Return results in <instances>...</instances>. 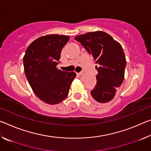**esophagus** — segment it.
Listing matches in <instances>:
<instances>
[{"label": "esophagus", "instance_id": "esophagus-1", "mask_svg": "<svg viewBox=\"0 0 151 151\" xmlns=\"http://www.w3.org/2000/svg\"><path fill=\"white\" fill-rule=\"evenodd\" d=\"M83 74V72H80V73H76V75H78V76H81V75H82Z\"/></svg>", "mask_w": 151, "mask_h": 151}]
</instances>
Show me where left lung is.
Returning a JSON list of instances; mask_svg holds the SVG:
<instances>
[{
	"mask_svg": "<svg viewBox=\"0 0 151 151\" xmlns=\"http://www.w3.org/2000/svg\"><path fill=\"white\" fill-rule=\"evenodd\" d=\"M75 40L92 55L97 64V83L91 95L99 103L110 101L124 81L126 60L122 47L111 35L101 31L78 35Z\"/></svg>",
	"mask_w": 151,
	"mask_h": 151,
	"instance_id": "left-lung-1",
	"label": "left lung"
}]
</instances>
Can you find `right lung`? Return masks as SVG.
I'll use <instances>...</instances> for the list:
<instances>
[{
    "mask_svg": "<svg viewBox=\"0 0 151 151\" xmlns=\"http://www.w3.org/2000/svg\"><path fill=\"white\" fill-rule=\"evenodd\" d=\"M70 37L57 34L37 38L29 45L23 57L26 77L33 92L45 103L58 104L68 94L75 72L56 68L60 53Z\"/></svg>",
    "mask_w": 151,
    "mask_h": 151,
    "instance_id": "1",
    "label": "right lung"
}]
</instances>
